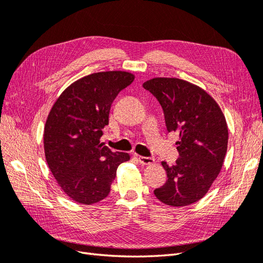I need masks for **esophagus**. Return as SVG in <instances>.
I'll use <instances>...</instances> for the list:
<instances>
[{"mask_svg": "<svg viewBox=\"0 0 263 263\" xmlns=\"http://www.w3.org/2000/svg\"><path fill=\"white\" fill-rule=\"evenodd\" d=\"M138 159L141 164H151L155 162V159L153 157H144V156H138Z\"/></svg>", "mask_w": 263, "mask_h": 263, "instance_id": "1", "label": "esophagus"}]
</instances>
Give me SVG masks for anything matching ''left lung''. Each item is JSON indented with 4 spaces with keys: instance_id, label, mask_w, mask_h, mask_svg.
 <instances>
[{
    "instance_id": "obj_1",
    "label": "left lung",
    "mask_w": 263,
    "mask_h": 263,
    "mask_svg": "<svg viewBox=\"0 0 263 263\" xmlns=\"http://www.w3.org/2000/svg\"><path fill=\"white\" fill-rule=\"evenodd\" d=\"M160 103L166 130L179 135V158L162 162L166 182L154 191L171 206L190 205L202 198L224 162L228 144L226 119L218 104L201 87L174 78H155L142 84Z\"/></svg>"
}]
</instances>
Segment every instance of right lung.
<instances>
[{
	"instance_id": "add662e5",
	"label": "right lung",
	"mask_w": 263,
	"mask_h": 263,
	"mask_svg": "<svg viewBox=\"0 0 263 263\" xmlns=\"http://www.w3.org/2000/svg\"><path fill=\"white\" fill-rule=\"evenodd\" d=\"M134 78L124 71L86 76L62 92L47 118V163L61 190L77 203L90 205L105 198L117 166L129 160L128 154L113 153L100 138L113 101Z\"/></svg>"
}]
</instances>
